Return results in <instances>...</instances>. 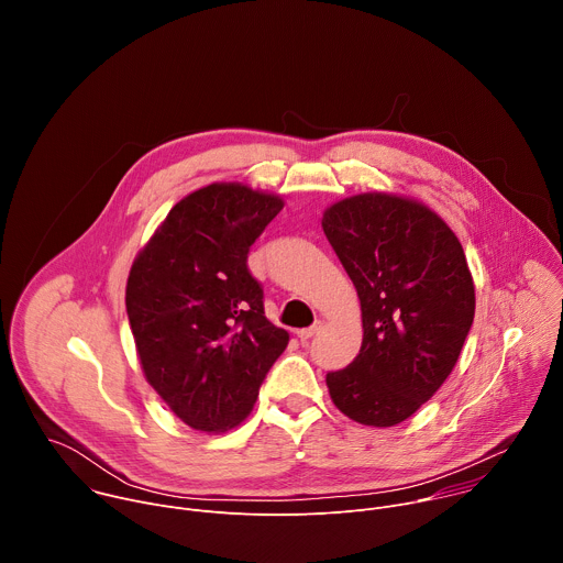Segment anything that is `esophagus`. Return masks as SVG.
Listing matches in <instances>:
<instances>
[{
    "instance_id": "obj_1",
    "label": "esophagus",
    "mask_w": 563,
    "mask_h": 563,
    "mask_svg": "<svg viewBox=\"0 0 563 563\" xmlns=\"http://www.w3.org/2000/svg\"><path fill=\"white\" fill-rule=\"evenodd\" d=\"M320 328H323V323H320V320H318V323H313L311 328H302V330H298L296 334H298V339H300V341H309L311 336H316V334H318V330H320Z\"/></svg>"
}]
</instances>
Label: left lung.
Returning a JSON list of instances; mask_svg holds the SVG:
<instances>
[{"mask_svg":"<svg viewBox=\"0 0 563 563\" xmlns=\"http://www.w3.org/2000/svg\"><path fill=\"white\" fill-rule=\"evenodd\" d=\"M363 316L358 356L328 374L334 406L356 423L410 419L454 369L474 318V283L454 231L426 205L361 194L323 213Z\"/></svg>","mask_w":563,"mask_h":563,"instance_id":"left-lung-1","label":"left lung"}]
</instances>
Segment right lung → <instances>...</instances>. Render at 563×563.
<instances>
[{
  "instance_id": "add662e5",
  "label": "right lung",
  "mask_w": 563,
  "mask_h": 563,
  "mask_svg": "<svg viewBox=\"0 0 563 563\" xmlns=\"http://www.w3.org/2000/svg\"><path fill=\"white\" fill-rule=\"evenodd\" d=\"M283 200L238 183L183 198L133 261L126 313L142 372L172 412L227 432L252 412L289 343L265 316L247 254Z\"/></svg>"
}]
</instances>
